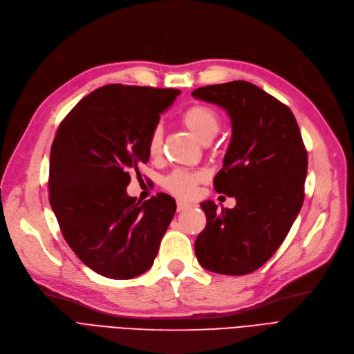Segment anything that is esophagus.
<instances>
[{
	"mask_svg": "<svg viewBox=\"0 0 354 354\" xmlns=\"http://www.w3.org/2000/svg\"><path fill=\"white\" fill-rule=\"evenodd\" d=\"M190 207V203L183 202V201H177V212H183Z\"/></svg>",
	"mask_w": 354,
	"mask_h": 354,
	"instance_id": "obj_1",
	"label": "esophagus"
}]
</instances>
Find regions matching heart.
Listing matches in <instances>:
<instances>
[{"mask_svg":"<svg viewBox=\"0 0 354 354\" xmlns=\"http://www.w3.org/2000/svg\"><path fill=\"white\" fill-rule=\"evenodd\" d=\"M180 122L203 144L210 142L221 128L218 113L203 104H193L181 113ZM162 145V129L160 126L153 128L148 139V151L151 157H158ZM205 176L201 171L178 168L164 178V187L181 199H190L194 196L197 186L203 181Z\"/></svg>","mask_w":354,"mask_h":354,"instance_id":"b5f03b06","label":"heart"}]
</instances>
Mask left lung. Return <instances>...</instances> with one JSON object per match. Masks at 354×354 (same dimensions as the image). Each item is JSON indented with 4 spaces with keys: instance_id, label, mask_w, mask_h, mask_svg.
<instances>
[{
    "instance_id": "1",
    "label": "left lung",
    "mask_w": 354,
    "mask_h": 354,
    "mask_svg": "<svg viewBox=\"0 0 354 354\" xmlns=\"http://www.w3.org/2000/svg\"><path fill=\"white\" fill-rule=\"evenodd\" d=\"M193 97L226 110L232 138L214 180L234 209L201 203L206 226L194 252L206 270L228 276L261 267L280 244L304 203L308 155L290 109L248 81L201 87Z\"/></svg>"
}]
</instances>
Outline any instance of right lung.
Masks as SVG:
<instances>
[{"instance_id": "add662e5", "label": "right lung", "mask_w": 354, "mask_h": 354, "mask_svg": "<svg viewBox=\"0 0 354 354\" xmlns=\"http://www.w3.org/2000/svg\"><path fill=\"white\" fill-rule=\"evenodd\" d=\"M178 94L110 84L84 97L56 131L49 202L68 245L104 277L145 273L176 214L171 196L158 193L140 203L126 187L148 162L149 135Z\"/></svg>"}]
</instances>
